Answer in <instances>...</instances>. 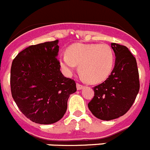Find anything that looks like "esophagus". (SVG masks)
Listing matches in <instances>:
<instances>
[{"instance_id": "34e87169", "label": "esophagus", "mask_w": 150, "mask_h": 150, "mask_svg": "<svg viewBox=\"0 0 150 150\" xmlns=\"http://www.w3.org/2000/svg\"><path fill=\"white\" fill-rule=\"evenodd\" d=\"M83 88H84V86H83V85L79 84V83H77V84H76V88H77V90H81L83 89Z\"/></svg>"}]
</instances>
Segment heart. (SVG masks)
Here are the masks:
<instances>
[{"label": "heart", "instance_id": "obj_1", "mask_svg": "<svg viewBox=\"0 0 150 150\" xmlns=\"http://www.w3.org/2000/svg\"><path fill=\"white\" fill-rule=\"evenodd\" d=\"M59 64L67 74H71L79 65L82 77L88 83L104 81L112 71L114 55L106 43H75L68 47L67 53L59 56Z\"/></svg>", "mask_w": 150, "mask_h": 150}]
</instances>
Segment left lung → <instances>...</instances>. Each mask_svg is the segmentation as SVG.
<instances>
[{"mask_svg": "<svg viewBox=\"0 0 150 150\" xmlns=\"http://www.w3.org/2000/svg\"><path fill=\"white\" fill-rule=\"evenodd\" d=\"M115 65L110 75L101 84L94 87L95 96L88 109L99 120H115L131 108L140 88L136 59L126 46L112 43Z\"/></svg>", "mask_w": 150, "mask_h": 150, "instance_id": "left-lung-1", "label": "left lung"}]
</instances>
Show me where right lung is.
<instances>
[{
  "mask_svg": "<svg viewBox=\"0 0 150 150\" xmlns=\"http://www.w3.org/2000/svg\"><path fill=\"white\" fill-rule=\"evenodd\" d=\"M59 40L30 46L13 61L10 86L13 98L28 119L38 124L59 121L67 100L76 92L74 79L60 71Z\"/></svg>",
  "mask_w": 150,
  "mask_h": 150,
  "instance_id": "add662e5",
  "label": "right lung"
}]
</instances>
